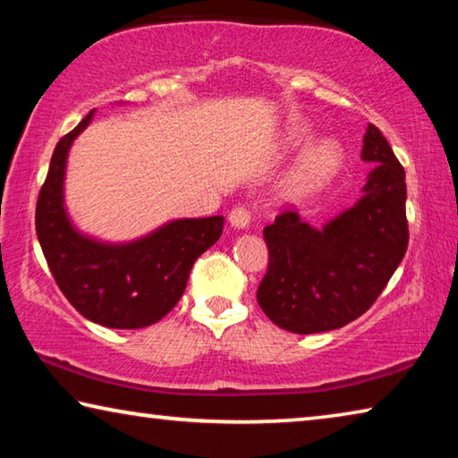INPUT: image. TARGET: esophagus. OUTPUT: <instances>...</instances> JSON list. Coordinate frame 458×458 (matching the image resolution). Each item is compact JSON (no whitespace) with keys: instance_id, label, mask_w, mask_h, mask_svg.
I'll return each mask as SVG.
<instances>
[{"instance_id":"34e87169","label":"esophagus","mask_w":458,"mask_h":458,"mask_svg":"<svg viewBox=\"0 0 458 458\" xmlns=\"http://www.w3.org/2000/svg\"><path fill=\"white\" fill-rule=\"evenodd\" d=\"M228 222H230L232 228L246 230L248 224H250V212H248L244 206H238L228 214Z\"/></svg>"}]
</instances>
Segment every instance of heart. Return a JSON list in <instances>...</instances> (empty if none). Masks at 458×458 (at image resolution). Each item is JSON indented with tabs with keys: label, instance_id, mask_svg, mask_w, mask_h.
Segmentation results:
<instances>
[{
	"label": "heart",
	"instance_id": "heart-1",
	"mask_svg": "<svg viewBox=\"0 0 458 458\" xmlns=\"http://www.w3.org/2000/svg\"><path fill=\"white\" fill-rule=\"evenodd\" d=\"M313 139V129L305 121H293L284 129L281 143L286 151L301 149ZM345 164V151L335 139H319L301 153L286 177V193L291 198H309L335 180Z\"/></svg>",
	"mask_w": 458,
	"mask_h": 458
}]
</instances>
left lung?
Masks as SVG:
<instances>
[{
	"label": "left lung",
	"mask_w": 458,
	"mask_h": 458,
	"mask_svg": "<svg viewBox=\"0 0 458 458\" xmlns=\"http://www.w3.org/2000/svg\"><path fill=\"white\" fill-rule=\"evenodd\" d=\"M361 159L374 169L352 208L321 228L284 212L262 232L268 270L257 299L281 329L309 335L358 319L404 259L406 174L376 125L363 135Z\"/></svg>",
	"instance_id": "obj_1"
}]
</instances>
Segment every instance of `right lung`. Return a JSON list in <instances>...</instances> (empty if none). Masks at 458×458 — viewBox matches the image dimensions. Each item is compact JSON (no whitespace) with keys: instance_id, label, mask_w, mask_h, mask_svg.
<instances>
[{"instance_id":"1","label":"right lung","mask_w":458,"mask_h":458,"mask_svg":"<svg viewBox=\"0 0 458 458\" xmlns=\"http://www.w3.org/2000/svg\"><path fill=\"white\" fill-rule=\"evenodd\" d=\"M92 117L95 111L54 149L36 204V234L54 281L76 311L103 327L141 329L177 305L193 262L222 236L224 218H177L129 242L81 232L66 210L64 180L71 147Z\"/></svg>"}]
</instances>
